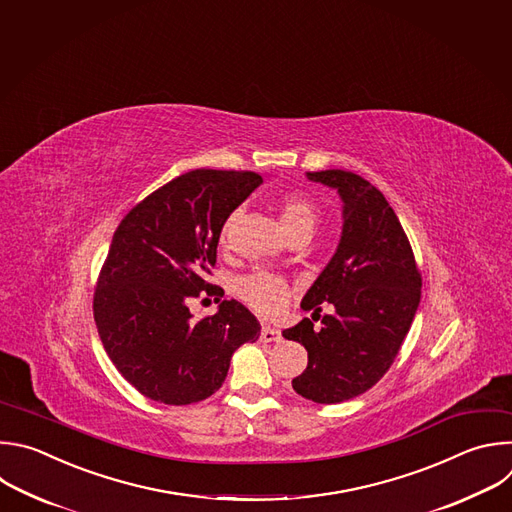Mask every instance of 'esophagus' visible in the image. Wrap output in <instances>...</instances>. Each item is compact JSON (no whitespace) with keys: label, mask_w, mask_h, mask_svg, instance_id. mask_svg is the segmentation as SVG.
Returning <instances> with one entry per match:
<instances>
[{"label":"esophagus","mask_w":512,"mask_h":512,"mask_svg":"<svg viewBox=\"0 0 512 512\" xmlns=\"http://www.w3.org/2000/svg\"><path fill=\"white\" fill-rule=\"evenodd\" d=\"M260 341L262 343H278V341H282V333L270 325H264L260 331Z\"/></svg>","instance_id":"esophagus-1"}]
</instances>
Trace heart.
I'll return each instance as SVG.
<instances>
[{
	"mask_svg": "<svg viewBox=\"0 0 512 512\" xmlns=\"http://www.w3.org/2000/svg\"><path fill=\"white\" fill-rule=\"evenodd\" d=\"M236 214H232L220 232V242L228 244V236L232 230ZM278 218L282 230L292 236L298 232H313L319 220V210L315 203L302 195V193H286L280 199V208H278ZM236 294L248 304L252 309L264 317H274L284 311V306L288 304L290 298V288L288 282L272 272L256 270L252 274H246L238 278L236 282Z\"/></svg>",
	"mask_w": 512,
	"mask_h": 512,
	"instance_id": "1",
	"label": "heart"
}]
</instances>
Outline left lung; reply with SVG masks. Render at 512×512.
<instances>
[{"label": "left lung", "mask_w": 512, "mask_h": 512, "mask_svg": "<svg viewBox=\"0 0 512 512\" xmlns=\"http://www.w3.org/2000/svg\"><path fill=\"white\" fill-rule=\"evenodd\" d=\"M311 181L337 189L343 201L339 246L306 290L300 309L313 311L282 331L309 351V365L292 379L298 395L341 403L371 389L391 367L420 306L422 276L395 212L361 175L343 169L309 171ZM331 301L333 316L320 317ZM322 319V327L314 321Z\"/></svg>", "instance_id": "1"}]
</instances>
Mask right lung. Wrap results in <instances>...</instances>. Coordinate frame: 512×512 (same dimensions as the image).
I'll return each mask as SVG.
<instances>
[{
  "label": "right lung",
  "mask_w": 512,
  "mask_h": 512,
  "mask_svg": "<svg viewBox=\"0 0 512 512\" xmlns=\"http://www.w3.org/2000/svg\"><path fill=\"white\" fill-rule=\"evenodd\" d=\"M260 183L252 171L195 169L147 195L119 224L92 309L107 355L145 397L167 405L210 397L234 351L260 337V323L234 298L199 321L187 309L201 292L224 294L203 276L216 264L224 222Z\"/></svg>",
  "instance_id": "1"
}]
</instances>
